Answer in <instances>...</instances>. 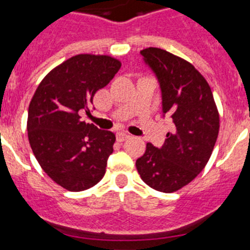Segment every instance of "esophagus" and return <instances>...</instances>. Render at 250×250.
Instances as JSON below:
<instances>
[{
  "mask_svg": "<svg viewBox=\"0 0 250 250\" xmlns=\"http://www.w3.org/2000/svg\"><path fill=\"white\" fill-rule=\"evenodd\" d=\"M129 138L130 135L129 134H126V132H118V134H116V139H118V141H125Z\"/></svg>",
  "mask_w": 250,
  "mask_h": 250,
  "instance_id": "1",
  "label": "esophagus"
}]
</instances>
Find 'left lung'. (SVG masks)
Here are the masks:
<instances>
[{
    "label": "left lung",
    "mask_w": 250,
    "mask_h": 250,
    "mask_svg": "<svg viewBox=\"0 0 250 250\" xmlns=\"http://www.w3.org/2000/svg\"><path fill=\"white\" fill-rule=\"evenodd\" d=\"M140 54L158 76L163 112L175 127L160 149L147 143L136 169L150 188L174 193L194 180L210 159L219 134V111L208 81L189 61L158 47Z\"/></svg>",
    "instance_id": "obj_1"
}]
</instances>
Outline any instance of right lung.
Segmentation results:
<instances>
[{
    "label": "right lung",
    "mask_w": 250,
    "mask_h": 250,
    "mask_svg": "<svg viewBox=\"0 0 250 250\" xmlns=\"http://www.w3.org/2000/svg\"><path fill=\"white\" fill-rule=\"evenodd\" d=\"M120 67V61L109 55H76L52 68L31 99V149L43 171L66 190H86L105 175L116 138L86 124L81 115L90 114L95 94Z\"/></svg>",
    "instance_id": "add662e5"
}]
</instances>
